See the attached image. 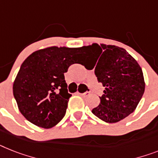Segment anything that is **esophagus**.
<instances>
[{"mask_svg":"<svg viewBox=\"0 0 158 158\" xmlns=\"http://www.w3.org/2000/svg\"><path fill=\"white\" fill-rule=\"evenodd\" d=\"M89 94H90V92H89V91H86L85 93H79V92H77V94L80 95V96H81V97H85V96H88Z\"/></svg>","mask_w":158,"mask_h":158,"instance_id":"1","label":"esophagus"}]
</instances>
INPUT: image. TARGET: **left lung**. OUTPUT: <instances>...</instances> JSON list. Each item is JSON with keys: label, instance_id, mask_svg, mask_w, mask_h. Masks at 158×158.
Returning a JSON list of instances; mask_svg holds the SVG:
<instances>
[{"label": "left lung", "instance_id": "8db88e82", "mask_svg": "<svg viewBox=\"0 0 158 158\" xmlns=\"http://www.w3.org/2000/svg\"><path fill=\"white\" fill-rule=\"evenodd\" d=\"M87 56H98L94 73L105 87L100 104L92 113L106 123H117L135 110L144 94L141 68L131 55L114 45L93 44L82 47Z\"/></svg>", "mask_w": 158, "mask_h": 158}]
</instances>
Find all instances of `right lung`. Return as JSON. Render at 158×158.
Here are the masks:
<instances>
[{"mask_svg":"<svg viewBox=\"0 0 158 158\" xmlns=\"http://www.w3.org/2000/svg\"><path fill=\"white\" fill-rule=\"evenodd\" d=\"M86 57L82 48L49 47L33 52L24 60L13 85L18 109L33 124L51 128L64 118L68 102L64 73Z\"/></svg>","mask_w":158,"mask_h":158,"instance_id":"add662e5","label":"right lung"}]
</instances>
